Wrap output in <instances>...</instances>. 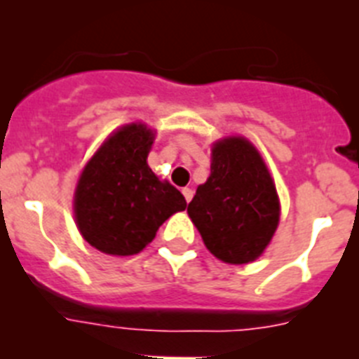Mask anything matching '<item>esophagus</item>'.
Instances as JSON below:
<instances>
[{"label": "esophagus", "mask_w": 359, "mask_h": 359, "mask_svg": "<svg viewBox=\"0 0 359 359\" xmlns=\"http://www.w3.org/2000/svg\"><path fill=\"white\" fill-rule=\"evenodd\" d=\"M182 192H183V196H185L187 203H189L190 199H192V196H194V190H192V189H189V187H185V189H183Z\"/></svg>", "instance_id": "esophagus-1"}]
</instances>
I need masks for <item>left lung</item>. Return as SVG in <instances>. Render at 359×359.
<instances>
[{"instance_id":"obj_1","label":"left lung","mask_w":359,"mask_h":359,"mask_svg":"<svg viewBox=\"0 0 359 359\" xmlns=\"http://www.w3.org/2000/svg\"><path fill=\"white\" fill-rule=\"evenodd\" d=\"M203 243L228 264H246L264 252L278 224L277 190L257 149L226 138L212 149L210 176L189 203Z\"/></svg>"}]
</instances>
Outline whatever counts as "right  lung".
Segmentation results:
<instances>
[{"label": "right lung", "instance_id": "right-lung-1", "mask_svg": "<svg viewBox=\"0 0 359 359\" xmlns=\"http://www.w3.org/2000/svg\"><path fill=\"white\" fill-rule=\"evenodd\" d=\"M154 135L131 123L111 135L82 170L75 190L77 226L91 246L109 255H135L187 201L149 169Z\"/></svg>", "mask_w": 359, "mask_h": 359}]
</instances>
